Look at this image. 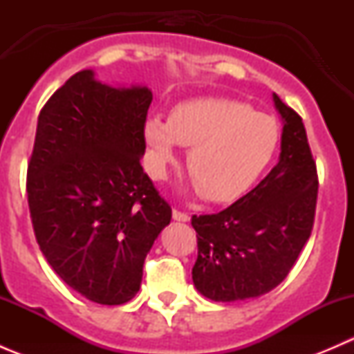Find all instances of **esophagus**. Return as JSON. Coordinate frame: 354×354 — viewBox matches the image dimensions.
Masks as SVG:
<instances>
[{
	"mask_svg": "<svg viewBox=\"0 0 354 354\" xmlns=\"http://www.w3.org/2000/svg\"><path fill=\"white\" fill-rule=\"evenodd\" d=\"M173 219L180 221V223H188V221H190V216H188L187 212H181V210L174 209L173 210Z\"/></svg>",
	"mask_w": 354,
	"mask_h": 354,
	"instance_id": "34e87169",
	"label": "esophagus"
}]
</instances>
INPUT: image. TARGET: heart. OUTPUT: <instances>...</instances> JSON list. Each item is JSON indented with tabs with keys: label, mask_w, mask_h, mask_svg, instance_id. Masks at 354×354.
Instances as JSON below:
<instances>
[{
	"label": "heart",
	"mask_w": 354,
	"mask_h": 354,
	"mask_svg": "<svg viewBox=\"0 0 354 354\" xmlns=\"http://www.w3.org/2000/svg\"><path fill=\"white\" fill-rule=\"evenodd\" d=\"M149 171L164 178L178 147H190L187 164L200 195L209 202H233L266 173L279 145L276 120L250 104L221 97L181 102L169 120L145 121Z\"/></svg>",
	"instance_id": "1"
}]
</instances>
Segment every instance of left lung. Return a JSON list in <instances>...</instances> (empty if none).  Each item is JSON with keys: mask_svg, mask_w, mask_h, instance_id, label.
Here are the masks:
<instances>
[{"mask_svg": "<svg viewBox=\"0 0 354 354\" xmlns=\"http://www.w3.org/2000/svg\"><path fill=\"white\" fill-rule=\"evenodd\" d=\"M283 118L279 162L252 192L217 214L192 217L195 288L214 301L257 298L283 283L312 234L319 176L305 124L274 94Z\"/></svg>", "mask_w": 354, "mask_h": 354, "instance_id": "obj_1", "label": "left lung"}]
</instances>
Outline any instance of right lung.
<instances>
[{
  "label": "right lung",
  "instance_id": "add662e5",
  "mask_svg": "<svg viewBox=\"0 0 354 354\" xmlns=\"http://www.w3.org/2000/svg\"><path fill=\"white\" fill-rule=\"evenodd\" d=\"M151 88L75 73L41 109L27 167L35 240L63 281L99 305L140 289L144 260L171 207L140 159Z\"/></svg>",
  "mask_w": 354,
  "mask_h": 354
}]
</instances>
